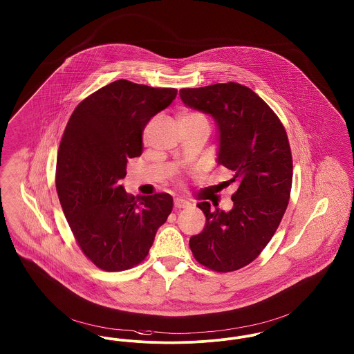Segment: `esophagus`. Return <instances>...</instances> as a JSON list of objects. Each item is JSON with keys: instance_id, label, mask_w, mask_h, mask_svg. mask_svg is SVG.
Returning a JSON list of instances; mask_svg holds the SVG:
<instances>
[{"instance_id": "obj_1", "label": "esophagus", "mask_w": 354, "mask_h": 354, "mask_svg": "<svg viewBox=\"0 0 354 354\" xmlns=\"http://www.w3.org/2000/svg\"><path fill=\"white\" fill-rule=\"evenodd\" d=\"M189 203L184 198H176L174 200V208L177 209H184V208H188Z\"/></svg>"}]
</instances>
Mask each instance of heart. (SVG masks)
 <instances>
[{
  "label": "heart",
  "mask_w": 354,
  "mask_h": 354,
  "mask_svg": "<svg viewBox=\"0 0 354 354\" xmlns=\"http://www.w3.org/2000/svg\"><path fill=\"white\" fill-rule=\"evenodd\" d=\"M180 123L181 122H190V120H207L204 118V115L198 114V113H193V111H184L180 114Z\"/></svg>",
  "instance_id": "heart-1"
}]
</instances>
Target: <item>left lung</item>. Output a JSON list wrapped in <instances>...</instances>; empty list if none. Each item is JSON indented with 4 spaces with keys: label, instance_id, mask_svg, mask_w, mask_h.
<instances>
[{
    "label": "left lung",
    "instance_id": "left-lung-1",
    "mask_svg": "<svg viewBox=\"0 0 354 354\" xmlns=\"http://www.w3.org/2000/svg\"><path fill=\"white\" fill-rule=\"evenodd\" d=\"M185 106L212 115L218 127L217 164L234 174L239 188L230 212L197 207L207 221L192 236L194 259L217 272L236 271L257 259L281 224L292 183V157L281 119L251 88L218 83L183 88Z\"/></svg>",
    "mask_w": 354,
    "mask_h": 354
}]
</instances>
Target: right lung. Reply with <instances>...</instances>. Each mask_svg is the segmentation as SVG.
<instances>
[{
	"label": "right lung",
	"instance_id": "obj_1",
	"mask_svg": "<svg viewBox=\"0 0 354 354\" xmlns=\"http://www.w3.org/2000/svg\"><path fill=\"white\" fill-rule=\"evenodd\" d=\"M176 95V88L120 79L82 100L67 123L56 190L77 245L100 270L124 271L140 264L173 209L170 194L136 200L119 181L127 160L141 156L145 126Z\"/></svg>",
	"mask_w": 354,
	"mask_h": 354
}]
</instances>
